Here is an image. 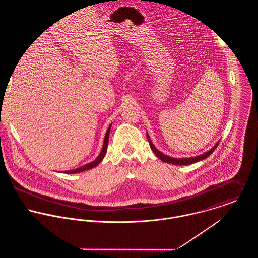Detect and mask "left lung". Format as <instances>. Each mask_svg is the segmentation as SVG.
I'll return each mask as SVG.
<instances>
[{"label":"left lung","mask_w":258,"mask_h":258,"mask_svg":"<svg viewBox=\"0 0 258 258\" xmlns=\"http://www.w3.org/2000/svg\"><path fill=\"white\" fill-rule=\"evenodd\" d=\"M148 138V142H149V144H150V147L151 149L153 150V152L155 153V155L160 159V160H162L163 162H166V163H168V164H173V165H179V166H185V165H190V164H194V163H196V162H199V161H202V160H204V159H206V158H208L215 150H216V148L218 147V145H219V142L214 146V147L212 148L210 151H208L207 153H205V154H203V155H200V156H197V157H191V158H183V159H176V158H172V157H169V156H166V155H164V154H162L160 151H158L155 146L153 145V143H152V141L150 140V138H149V136L147 135Z\"/></svg>","instance_id":"obj_1"}]
</instances>
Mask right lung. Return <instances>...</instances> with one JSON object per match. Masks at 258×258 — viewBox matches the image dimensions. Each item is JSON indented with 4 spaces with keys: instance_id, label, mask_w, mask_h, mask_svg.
<instances>
[{
    "instance_id": "add662e5",
    "label": "right lung",
    "mask_w": 258,
    "mask_h": 258,
    "mask_svg": "<svg viewBox=\"0 0 258 258\" xmlns=\"http://www.w3.org/2000/svg\"><path fill=\"white\" fill-rule=\"evenodd\" d=\"M111 125L106 132V135H105V139H104V144H103V148H102V151L100 153V155L96 158L95 161L87 164V165H84L83 167L81 168H78V169H75V170H72V171H67V172H63V173H67V174H76V173H80V172H83V171H86V170H90L94 167H96L104 158L106 152H107V147H108V142H109V132H110Z\"/></svg>"
}]
</instances>
